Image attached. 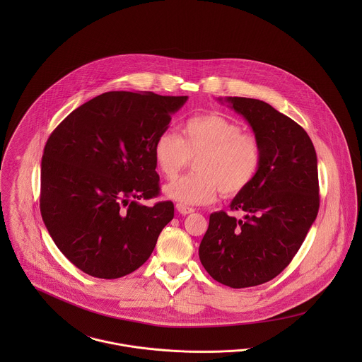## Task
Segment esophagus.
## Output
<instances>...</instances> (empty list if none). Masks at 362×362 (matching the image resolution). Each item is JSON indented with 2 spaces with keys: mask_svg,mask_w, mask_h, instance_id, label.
Listing matches in <instances>:
<instances>
[{
  "mask_svg": "<svg viewBox=\"0 0 362 362\" xmlns=\"http://www.w3.org/2000/svg\"><path fill=\"white\" fill-rule=\"evenodd\" d=\"M177 210L181 213V214H189V213H192L194 211V209L192 207L184 206V205H177Z\"/></svg>",
  "mask_w": 362,
  "mask_h": 362,
  "instance_id": "1",
  "label": "esophagus"
}]
</instances>
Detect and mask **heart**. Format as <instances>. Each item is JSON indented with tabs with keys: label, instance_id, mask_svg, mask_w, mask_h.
<instances>
[{
	"label": "heart",
	"instance_id": "obj_1",
	"mask_svg": "<svg viewBox=\"0 0 362 362\" xmlns=\"http://www.w3.org/2000/svg\"><path fill=\"white\" fill-rule=\"evenodd\" d=\"M153 155L157 168L167 178L177 175L195 157V171L163 188L168 199L184 206L209 204L217 191L224 197L243 192L257 177L262 161L258 141L218 114L187 119L180 135L163 131L156 138Z\"/></svg>",
	"mask_w": 362,
	"mask_h": 362
}]
</instances>
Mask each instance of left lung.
Instances as JSON below:
<instances>
[{
  "label": "left lung",
  "instance_id": "1",
  "mask_svg": "<svg viewBox=\"0 0 362 362\" xmlns=\"http://www.w3.org/2000/svg\"><path fill=\"white\" fill-rule=\"evenodd\" d=\"M218 102L251 125L262 161L254 181L230 204L244 217L211 213L199 259L216 281L244 288L274 279L303 245L319 210L317 158L304 128L270 104L248 98Z\"/></svg>",
  "mask_w": 362,
  "mask_h": 362
}]
</instances>
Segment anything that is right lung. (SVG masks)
<instances>
[{
	"mask_svg": "<svg viewBox=\"0 0 362 362\" xmlns=\"http://www.w3.org/2000/svg\"><path fill=\"white\" fill-rule=\"evenodd\" d=\"M188 96L107 92L52 131L42 158L40 211L58 250L82 272L118 279L141 267L174 217L158 195L156 138Z\"/></svg>",
	"mask_w": 362,
	"mask_h": 362,
	"instance_id": "obj_1",
	"label": "right lung"
}]
</instances>
